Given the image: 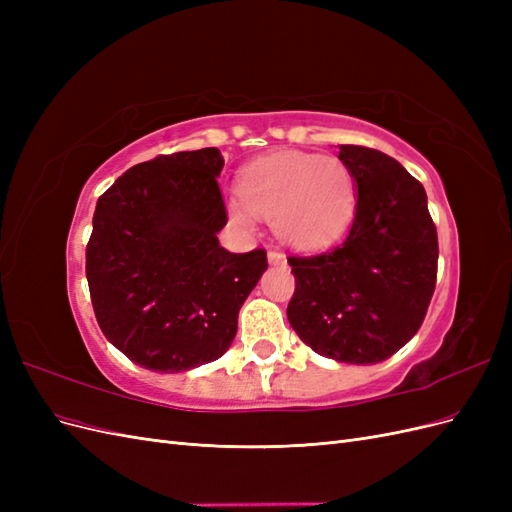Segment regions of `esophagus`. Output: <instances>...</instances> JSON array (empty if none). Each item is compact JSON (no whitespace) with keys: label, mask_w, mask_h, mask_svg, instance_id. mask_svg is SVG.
Here are the masks:
<instances>
[{"label":"esophagus","mask_w":512,"mask_h":512,"mask_svg":"<svg viewBox=\"0 0 512 512\" xmlns=\"http://www.w3.org/2000/svg\"><path fill=\"white\" fill-rule=\"evenodd\" d=\"M267 258H269L271 265H286V256L282 252H277V250H269Z\"/></svg>","instance_id":"34e87169"}]
</instances>
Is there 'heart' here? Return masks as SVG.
I'll list each match as a JSON object with an SVG mask.
<instances>
[{"label":"heart","mask_w":512,"mask_h":512,"mask_svg":"<svg viewBox=\"0 0 512 512\" xmlns=\"http://www.w3.org/2000/svg\"><path fill=\"white\" fill-rule=\"evenodd\" d=\"M239 196L228 200L232 220L252 226L262 215L273 222L277 237L299 250L337 241L356 205L354 177L342 160L299 151L252 162L239 177Z\"/></svg>","instance_id":"obj_1"}]
</instances>
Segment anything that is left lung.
I'll list each match as a JSON object with an SVG mask.
<instances>
[{"instance_id": "obj_1", "label": "left lung", "mask_w": 512, "mask_h": 512, "mask_svg": "<svg viewBox=\"0 0 512 512\" xmlns=\"http://www.w3.org/2000/svg\"><path fill=\"white\" fill-rule=\"evenodd\" d=\"M354 177L348 237L318 256H290L288 322L314 352L371 365L393 356L421 329L436 288L438 232L427 194L386 153L339 145Z\"/></svg>"}]
</instances>
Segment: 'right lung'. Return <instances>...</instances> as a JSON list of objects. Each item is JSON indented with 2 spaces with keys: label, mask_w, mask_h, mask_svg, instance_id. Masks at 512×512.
I'll return each instance as SVG.
<instances>
[{
  "label": "right lung",
  "mask_w": 512,
  "mask_h": 512,
  "mask_svg": "<svg viewBox=\"0 0 512 512\" xmlns=\"http://www.w3.org/2000/svg\"><path fill=\"white\" fill-rule=\"evenodd\" d=\"M220 149L179 151L126 170L96 205L87 282L102 333L160 374L211 363L237 335L267 252L220 245Z\"/></svg>",
  "instance_id": "obj_1"
}]
</instances>
